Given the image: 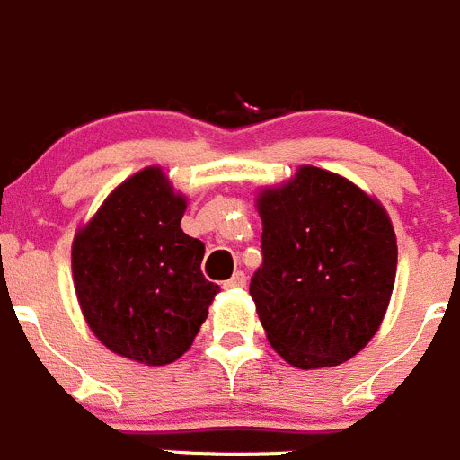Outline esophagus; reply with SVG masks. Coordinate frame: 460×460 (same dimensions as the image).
Here are the masks:
<instances>
[{"label":"esophagus","instance_id":"1","mask_svg":"<svg viewBox=\"0 0 460 460\" xmlns=\"http://www.w3.org/2000/svg\"><path fill=\"white\" fill-rule=\"evenodd\" d=\"M227 289H242L246 288V273L243 271H234V276L226 282Z\"/></svg>","mask_w":460,"mask_h":460}]
</instances>
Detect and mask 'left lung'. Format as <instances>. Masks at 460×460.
I'll return each mask as SVG.
<instances>
[{"label":"left lung","mask_w":460,"mask_h":460,"mask_svg":"<svg viewBox=\"0 0 460 460\" xmlns=\"http://www.w3.org/2000/svg\"><path fill=\"white\" fill-rule=\"evenodd\" d=\"M262 267L251 296L273 351L298 369L342 365L381 328L397 276L385 208L351 180L298 166L255 198Z\"/></svg>","instance_id":"left-lung-1"}]
</instances>
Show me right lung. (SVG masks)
Masks as SVG:
<instances>
[{"label": "right lung", "instance_id": "1", "mask_svg": "<svg viewBox=\"0 0 460 460\" xmlns=\"http://www.w3.org/2000/svg\"><path fill=\"white\" fill-rule=\"evenodd\" d=\"M187 196L162 166L118 184L73 239V282L109 351L159 367L191 349L218 285L200 271L205 243L180 227Z\"/></svg>", "mask_w": 460, "mask_h": 460}]
</instances>
